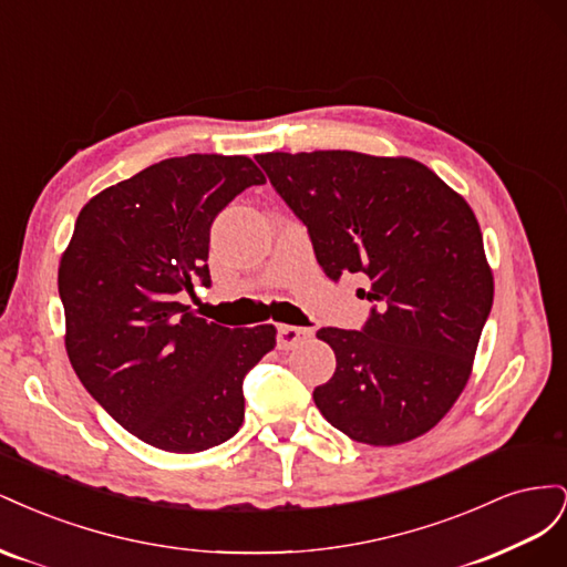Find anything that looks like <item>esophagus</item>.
Returning <instances> with one entry per match:
<instances>
[{"mask_svg":"<svg viewBox=\"0 0 567 567\" xmlns=\"http://www.w3.org/2000/svg\"><path fill=\"white\" fill-rule=\"evenodd\" d=\"M310 333H312V331H310V329H302V326H279V329H277V348H279V350L296 348L298 342H300L302 338L310 336Z\"/></svg>","mask_w":567,"mask_h":567,"instance_id":"obj_1","label":"esophagus"}]
</instances>
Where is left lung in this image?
Listing matches in <instances>:
<instances>
[{
	"label": "left lung",
	"mask_w": 567,
	"mask_h": 567,
	"mask_svg": "<svg viewBox=\"0 0 567 567\" xmlns=\"http://www.w3.org/2000/svg\"><path fill=\"white\" fill-rule=\"evenodd\" d=\"M307 227L331 281L362 274V331L326 329L336 373L315 388L321 416L373 447L414 440L468 383L494 281L468 203L411 158L354 151L255 156Z\"/></svg>",
	"instance_id": "1"
}]
</instances>
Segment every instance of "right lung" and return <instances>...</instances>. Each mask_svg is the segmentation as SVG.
Wrapping results in <instances>:
<instances>
[{"label":"right lung","instance_id":"1","mask_svg":"<svg viewBox=\"0 0 567 567\" xmlns=\"http://www.w3.org/2000/svg\"><path fill=\"white\" fill-rule=\"evenodd\" d=\"M265 175L246 156L192 153L109 186L61 257L65 350L80 383L151 447L196 454L244 423V379L274 326L227 329L179 302L210 288V227Z\"/></svg>","mask_w":567,"mask_h":567}]
</instances>
